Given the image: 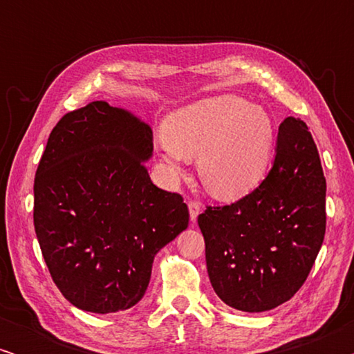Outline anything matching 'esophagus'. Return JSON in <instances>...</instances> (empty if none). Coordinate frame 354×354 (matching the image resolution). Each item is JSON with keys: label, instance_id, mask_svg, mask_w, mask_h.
<instances>
[{"label": "esophagus", "instance_id": "esophagus-1", "mask_svg": "<svg viewBox=\"0 0 354 354\" xmlns=\"http://www.w3.org/2000/svg\"><path fill=\"white\" fill-rule=\"evenodd\" d=\"M188 211H190V219L195 222L198 214L201 212V205L195 200H190V201H188Z\"/></svg>", "mask_w": 354, "mask_h": 354}]
</instances>
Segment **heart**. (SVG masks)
Returning a JSON list of instances; mask_svg holds the SVG:
<instances>
[{"label":"heart","mask_w":354,"mask_h":354,"mask_svg":"<svg viewBox=\"0 0 354 354\" xmlns=\"http://www.w3.org/2000/svg\"><path fill=\"white\" fill-rule=\"evenodd\" d=\"M161 135L158 158L162 171L178 178L183 158H198L203 185L224 201L239 200L259 185L275 142L270 115L232 95L176 111L164 120Z\"/></svg>","instance_id":"obj_1"}]
</instances>
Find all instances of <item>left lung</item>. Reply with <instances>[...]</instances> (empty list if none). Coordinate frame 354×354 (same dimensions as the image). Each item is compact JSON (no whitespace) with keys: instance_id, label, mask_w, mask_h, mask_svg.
Segmentation results:
<instances>
[{"instance_id":"1","label":"left lung","mask_w":354,"mask_h":354,"mask_svg":"<svg viewBox=\"0 0 354 354\" xmlns=\"http://www.w3.org/2000/svg\"><path fill=\"white\" fill-rule=\"evenodd\" d=\"M212 288L222 301L261 313L288 301L306 282L326 235V177L306 122L287 118L263 182L198 216Z\"/></svg>"}]
</instances>
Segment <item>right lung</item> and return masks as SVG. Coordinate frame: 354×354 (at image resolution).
<instances>
[{
    "label": "right lung",
    "mask_w": 354,
    "mask_h": 354,
    "mask_svg": "<svg viewBox=\"0 0 354 354\" xmlns=\"http://www.w3.org/2000/svg\"><path fill=\"white\" fill-rule=\"evenodd\" d=\"M151 151V129L104 101L51 130L33 183V225L53 282L79 309L135 306L154 256L187 229L182 195L149 178Z\"/></svg>",
    "instance_id": "add662e5"
}]
</instances>
